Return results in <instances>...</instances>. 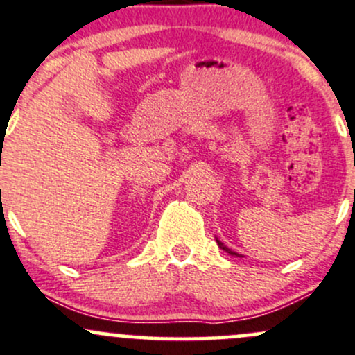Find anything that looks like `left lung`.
Here are the masks:
<instances>
[{
  "label": "left lung",
  "mask_w": 355,
  "mask_h": 355,
  "mask_svg": "<svg viewBox=\"0 0 355 355\" xmlns=\"http://www.w3.org/2000/svg\"><path fill=\"white\" fill-rule=\"evenodd\" d=\"M216 241H218V246H219V248H221V250H225L226 253H230V255H236V257H240V255H238L236 252H233V250H231V248H227V246H226L225 243H223V241H219L218 238H216Z\"/></svg>",
  "instance_id": "obj_1"
}]
</instances>
